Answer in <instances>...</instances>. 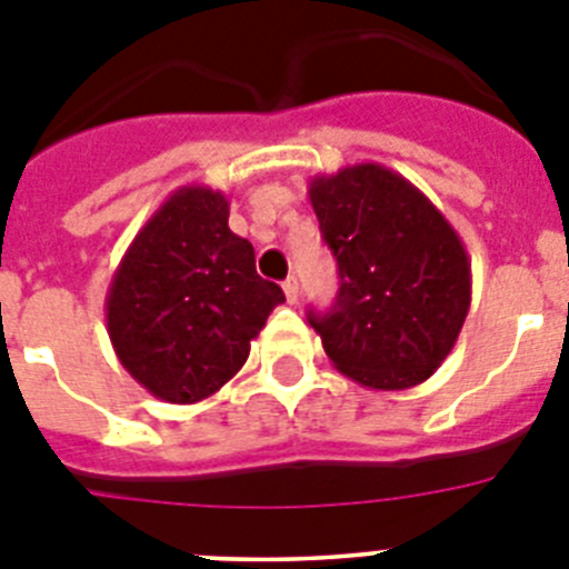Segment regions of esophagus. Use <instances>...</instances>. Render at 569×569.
I'll list each match as a JSON object with an SVG mask.
<instances>
[{"instance_id":"esophagus-1","label":"esophagus","mask_w":569,"mask_h":569,"mask_svg":"<svg viewBox=\"0 0 569 569\" xmlns=\"http://www.w3.org/2000/svg\"><path fill=\"white\" fill-rule=\"evenodd\" d=\"M281 288H284V296H288L290 305H296V301H299V281H296L293 276L281 281Z\"/></svg>"}]
</instances>
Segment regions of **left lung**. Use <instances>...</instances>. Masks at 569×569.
Segmentation results:
<instances>
[{
  "label": "left lung",
  "instance_id": "8db88e82",
  "mask_svg": "<svg viewBox=\"0 0 569 569\" xmlns=\"http://www.w3.org/2000/svg\"><path fill=\"white\" fill-rule=\"evenodd\" d=\"M310 204L339 264V296L308 321L336 370L370 390L430 379L470 310V259L453 224L373 162L316 176Z\"/></svg>",
  "mask_w": 569,
  "mask_h": 569
}]
</instances>
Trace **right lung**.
<instances>
[{
  "instance_id": "obj_1",
  "label": "right lung",
  "mask_w": 569,
  "mask_h": 569,
  "mask_svg": "<svg viewBox=\"0 0 569 569\" xmlns=\"http://www.w3.org/2000/svg\"><path fill=\"white\" fill-rule=\"evenodd\" d=\"M222 190L168 196L116 268L104 299L122 367L156 399L193 405L248 361L250 341L284 301L256 273L253 244L228 228Z\"/></svg>"
}]
</instances>
